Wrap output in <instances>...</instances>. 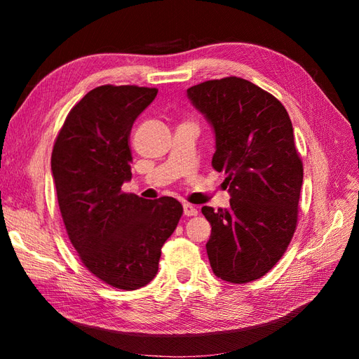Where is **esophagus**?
I'll return each mask as SVG.
<instances>
[{"label": "esophagus", "mask_w": 359, "mask_h": 359, "mask_svg": "<svg viewBox=\"0 0 359 359\" xmlns=\"http://www.w3.org/2000/svg\"><path fill=\"white\" fill-rule=\"evenodd\" d=\"M182 208H184V215H187V217L198 215V208L196 206H193L191 203H184Z\"/></svg>", "instance_id": "obj_1"}]
</instances>
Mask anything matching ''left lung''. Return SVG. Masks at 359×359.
Returning a JSON list of instances; mask_svg holds the SVG:
<instances>
[{"mask_svg":"<svg viewBox=\"0 0 359 359\" xmlns=\"http://www.w3.org/2000/svg\"><path fill=\"white\" fill-rule=\"evenodd\" d=\"M214 130L212 168L224 172L231 206H202L212 273L243 285L265 276L295 232L302 161L290 118L274 95L245 79L206 81L187 90Z\"/></svg>","mask_w":359,"mask_h":359,"instance_id":"1","label":"left lung"}]
</instances>
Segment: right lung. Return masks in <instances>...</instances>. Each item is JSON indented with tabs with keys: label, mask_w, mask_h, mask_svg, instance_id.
I'll list each match as a JSON object with an SVG mask.
<instances>
[{
	"label": "right lung",
	"mask_w": 359,
	"mask_h": 359,
	"mask_svg": "<svg viewBox=\"0 0 359 359\" xmlns=\"http://www.w3.org/2000/svg\"><path fill=\"white\" fill-rule=\"evenodd\" d=\"M158 90L102 85L69 112L53 145L50 168L62 222L82 264L116 289L148 285L182 205L123 193L132 180L128 139L136 118Z\"/></svg>",
	"instance_id": "1"
}]
</instances>
